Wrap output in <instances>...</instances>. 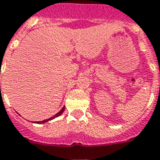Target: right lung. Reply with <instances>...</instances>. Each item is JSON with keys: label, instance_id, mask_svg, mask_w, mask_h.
<instances>
[{"label": "right lung", "instance_id": "1", "mask_svg": "<svg viewBox=\"0 0 160 160\" xmlns=\"http://www.w3.org/2000/svg\"><path fill=\"white\" fill-rule=\"evenodd\" d=\"M64 109H65V108H62L60 112H58V113H57V114H55V115H54V116H52V118H48V119H45V120H43V121H38V122H37V123H44V122H48V121H49V120L53 119V118H55L58 117L59 115L62 114V112H63V111H64Z\"/></svg>", "mask_w": 160, "mask_h": 160}]
</instances>
